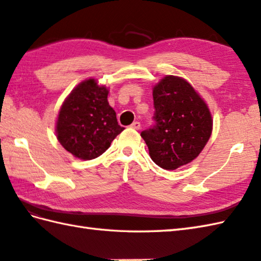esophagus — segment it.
Returning a JSON list of instances; mask_svg holds the SVG:
<instances>
[{"label":"esophagus","instance_id":"34e87169","mask_svg":"<svg viewBox=\"0 0 261 261\" xmlns=\"http://www.w3.org/2000/svg\"><path fill=\"white\" fill-rule=\"evenodd\" d=\"M140 126H141L140 122H138V121L134 122V123L131 124V127H132V129H136V130H139V129H140Z\"/></svg>","mask_w":261,"mask_h":261}]
</instances>
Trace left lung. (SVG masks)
<instances>
[{"mask_svg": "<svg viewBox=\"0 0 261 261\" xmlns=\"http://www.w3.org/2000/svg\"><path fill=\"white\" fill-rule=\"evenodd\" d=\"M154 124L141 132L154 164L175 170L195 159L212 134V115L194 87L168 75L153 87Z\"/></svg>", "mask_w": 261, "mask_h": 261, "instance_id": "1", "label": "left lung"}]
</instances>
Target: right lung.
Instances as JSON below:
<instances>
[{
	"label": "right lung",
	"mask_w": 261,
	"mask_h": 261,
	"mask_svg": "<svg viewBox=\"0 0 261 261\" xmlns=\"http://www.w3.org/2000/svg\"><path fill=\"white\" fill-rule=\"evenodd\" d=\"M108 94V88L97 85L95 80H86L71 91L59 110L57 139L76 158L101 156L124 129L118 124Z\"/></svg>",
	"instance_id": "1"
}]
</instances>
